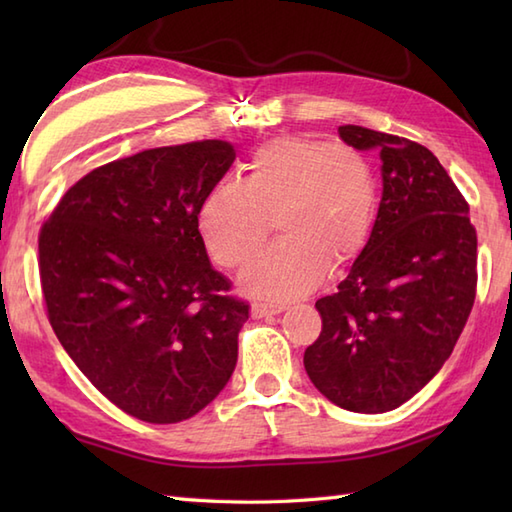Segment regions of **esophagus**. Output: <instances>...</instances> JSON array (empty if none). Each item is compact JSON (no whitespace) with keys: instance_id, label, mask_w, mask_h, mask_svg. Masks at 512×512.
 <instances>
[{"instance_id":"34e87169","label":"esophagus","mask_w":512,"mask_h":512,"mask_svg":"<svg viewBox=\"0 0 512 512\" xmlns=\"http://www.w3.org/2000/svg\"><path fill=\"white\" fill-rule=\"evenodd\" d=\"M284 310H286V306H266V303H253V306H250V314H253V319L275 317V314H281Z\"/></svg>"}]
</instances>
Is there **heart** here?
<instances>
[{"mask_svg":"<svg viewBox=\"0 0 512 512\" xmlns=\"http://www.w3.org/2000/svg\"><path fill=\"white\" fill-rule=\"evenodd\" d=\"M281 237L239 277L246 295L286 301L317 288L363 253L376 222V178L347 147L310 136H281L253 151L244 178L222 180L198 213L204 248L224 268H239L270 233Z\"/></svg>","mask_w":512,"mask_h":512,"instance_id":"heart-1","label":"heart"}]
</instances>
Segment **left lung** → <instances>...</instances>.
Returning a JSON list of instances; mask_svg holds the SVG:
<instances>
[{"label": "left lung", "instance_id": "8db88e82", "mask_svg": "<svg viewBox=\"0 0 512 512\" xmlns=\"http://www.w3.org/2000/svg\"><path fill=\"white\" fill-rule=\"evenodd\" d=\"M339 136L378 151L383 198L363 253L317 301L323 328L303 365L334 405L385 413L416 396L458 343L475 301L477 235L427 147L358 125Z\"/></svg>", "mask_w": 512, "mask_h": 512}]
</instances>
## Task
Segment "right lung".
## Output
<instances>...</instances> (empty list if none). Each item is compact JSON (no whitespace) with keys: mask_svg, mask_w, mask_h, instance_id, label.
<instances>
[{"mask_svg":"<svg viewBox=\"0 0 512 512\" xmlns=\"http://www.w3.org/2000/svg\"><path fill=\"white\" fill-rule=\"evenodd\" d=\"M235 160L226 140L140 151L90 171L39 235L54 334L129 416L182 422L220 394L248 303L211 266L200 206Z\"/></svg>","mask_w":512,"mask_h":512,"instance_id":"add662e5","label":"right lung"}]
</instances>
